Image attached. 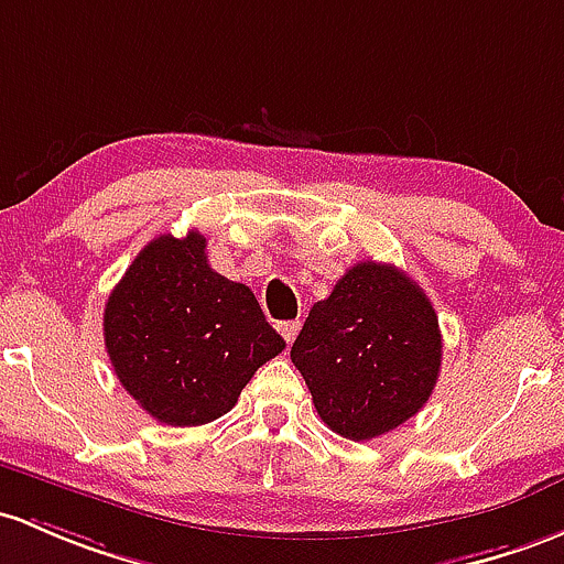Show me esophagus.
Here are the masks:
<instances>
[{
	"label": "esophagus",
	"instance_id": "34e87169",
	"mask_svg": "<svg viewBox=\"0 0 564 564\" xmlns=\"http://www.w3.org/2000/svg\"><path fill=\"white\" fill-rule=\"evenodd\" d=\"M299 330H301L299 319H290V323H282V325H280V333H282L284 341H288V344L295 341V336H299Z\"/></svg>",
	"mask_w": 564,
	"mask_h": 564
}]
</instances>
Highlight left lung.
<instances>
[{"instance_id":"left-lung-1","label":"left lung","mask_w":564,"mask_h":564,"mask_svg":"<svg viewBox=\"0 0 564 564\" xmlns=\"http://www.w3.org/2000/svg\"><path fill=\"white\" fill-rule=\"evenodd\" d=\"M290 360L333 433L371 441L411 420L433 395L438 317L409 274L362 260L312 306Z\"/></svg>"}]
</instances>
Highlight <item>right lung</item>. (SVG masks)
Returning <instances> with one entry per match:
<instances>
[{
  "instance_id": "obj_1",
  "label": "right lung",
  "mask_w": 564,
  "mask_h": 564,
  "mask_svg": "<svg viewBox=\"0 0 564 564\" xmlns=\"http://www.w3.org/2000/svg\"><path fill=\"white\" fill-rule=\"evenodd\" d=\"M105 347L120 384L172 427L228 414L284 338L256 293L207 260V239L161 234L129 265L105 306Z\"/></svg>"
}]
</instances>
